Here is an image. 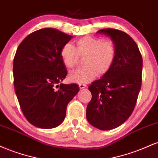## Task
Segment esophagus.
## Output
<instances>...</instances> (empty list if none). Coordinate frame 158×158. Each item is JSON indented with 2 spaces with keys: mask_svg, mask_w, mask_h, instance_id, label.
I'll return each mask as SVG.
<instances>
[{
  "mask_svg": "<svg viewBox=\"0 0 158 158\" xmlns=\"http://www.w3.org/2000/svg\"><path fill=\"white\" fill-rule=\"evenodd\" d=\"M86 86H87V85L85 84H79V88H80V89H83V88H86Z\"/></svg>",
  "mask_w": 158,
  "mask_h": 158,
  "instance_id": "34e87169",
  "label": "esophagus"
}]
</instances>
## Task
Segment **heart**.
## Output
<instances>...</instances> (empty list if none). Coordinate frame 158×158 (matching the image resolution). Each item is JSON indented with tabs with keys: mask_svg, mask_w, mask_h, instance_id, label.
Returning a JSON list of instances; mask_svg holds the SVG:
<instances>
[{
	"mask_svg": "<svg viewBox=\"0 0 158 158\" xmlns=\"http://www.w3.org/2000/svg\"><path fill=\"white\" fill-rule=\"evenodd\" d=\"M117 44L113 40L86 35L75 41V46L67 43L60 49V57L67 68H73L79 56H85L84 67L72 70L68 75L71 81L78 84L88 82L97 76L109 72L117 56Z\"/></svg>",
	"mask_w": 158,
	"mask_h": 158,
	"instance_id": "obj_1",
	"label": "heart"
}]
</instances>
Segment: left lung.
Here are the masks:
<instances>
[{"label": "left lung", "instance_id": "left-lung-1", "mask_svg": "<svg viewBox=\"0 0 158 158\" xmlns=\"http://www.w3.org/2000/svg\"><path fill=\"white\" fill-rule=\"evenodd\" d=\"M97 32L116 43L117 56L109 72L89 86L92 98L86 117L96 128L110 130L126 122L135 109L142 84L143 58L135 41L126 32L111 28Z\"/></svg>", "mask_w": 158, "mask_h": 158}]
</instances>
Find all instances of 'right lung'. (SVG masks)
<instances>
[{"label": "right lung", "mask_w": 158, "mask_h": 158, "mask_svg": "<svg viewBox=\"0 0 158 158\" xmlns=\"http://www.w3.org/2000/svg\"><path fill=\"white\" fill-rule=\"evenodd\" d=\"M72 36L44 28L21 41L14 57L15 94L26 119L34 126L52 128L64 121L68 102L79 92L77 84L61 81L67 70L60 49Z\"/></svg>", "instance_id": "add662e5"}]
</instances>
